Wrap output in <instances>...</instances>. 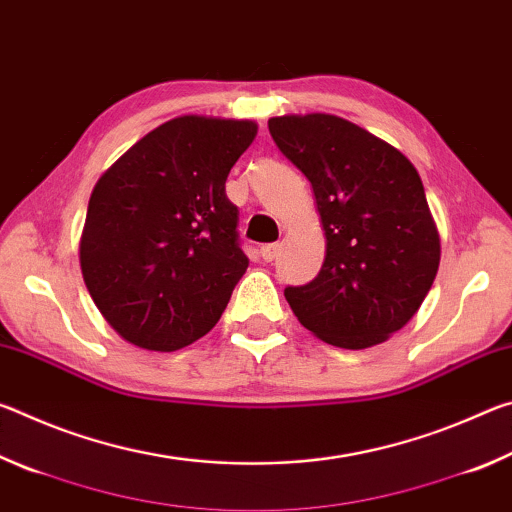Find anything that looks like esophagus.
<instances>
[{"label":"esophagus","instance_id":"34e87169","mask_svg":"<svg viewBox=\"0 0 512 512\" xmlns=\"http://www.w3.org/2000/svg\"><path fill=\"white\" fill-rule=\"evenodd\" d=\"M259 253H262L264 262H273V259L280 255V244H266V246H262V250H259Z\"/></svg>","mask_w":512,"mask_h":512}]
</instances>
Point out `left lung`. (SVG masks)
<instances>
[{
    "mask_svg": "<svg viewBox=\"0 0 512 512\" xmlns=\"http://www.w3.org/2000/svg\"><path fill=\"white\" fill-rule=\"evenodd\" d=\"M268 131L311 183L327 239L320 273L284 291L293 314L336 348L384 343L420 309L440 264L418 171L395 146L325 112L273 117Z\"/></svg>",
    "mask_w": 512,
    "mask_h": 512,
    "instance_id": "left-lung-1",
    "label": "left lung"
}]
</instances>
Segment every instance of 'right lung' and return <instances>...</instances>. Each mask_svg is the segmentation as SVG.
<instances>
[{"instance_id": "1", "label": "right lung", "mask_w": 512, "mask_h": 512, "mask_svg": "<svg viewBox=\"0 0 512 512\" xmlns=\"http://www.w3.org/2000/svg\"><path fill=\"white\" fill-rule=\"evenodd\" d=\"M250 119L183 115L135 142L92 189L81 271L121 339L173 352L219 323L248 268L225 180Z\"/></svg>"}]
</instances>
